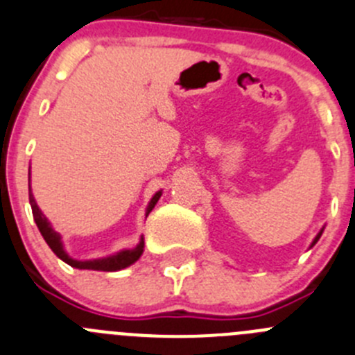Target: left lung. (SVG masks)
<instances>
[{
	"instance_id": "1",
	"label": "left lung",
	"mask_w": 355,
	"mask_h": 355,
	"mask_svg": "<svg viewBox=\"0 0 355 355\" xmlns=\"http://www.w3.org/2000/svg\"><path fill=\"white\" fill-rule=\"evenodd\" d=\"M322 230H324V228H322ZM322 230H320V232H319V234H317V237H315V239H313L312 245H315V244H317V241H319V239H320V235H322ZM312 245H310V248H312Z\"/></svg>"
}]
</instances>
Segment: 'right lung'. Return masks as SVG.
Instances as JSON below:
<instances>
[{
	"instance_id": "add662e5",
	"label": "right lung",
	"mask_w": 355,
	"mask_h": 355,
	"mask_svg": "<svg viewBox=\"0 0 355 355\" xmlns=\"http://www.w3.org/2000/svg\"><path fill=\"white\" fill-rule=\"evenodd\" d=\"M162 191H157L151 198V202L148 204L146 209V216L153 211V207L157 205L158 198H160ZM29 204H31L33 209V218H35L36 226H38L40 234L43 235L45 242L49 244V248L52 249L53 252L57 254V258L62 259L64 263L71 265L73 268H80V270H99V272H116V270L127 268L132 263H136L137 259L141 258L144 251V239L141 237V242L136 245L134 249H125V251L116 252L113 256H107V258H99V259H89V261H78V259H73L71 256H67V252L64 251L62 241H60V235L57 234L55 230L52 228V225L49 223V219L43 216V212L40 211L38 204L35 202V197L31 193V184H29Z\"/></svg>"
}]
</instances>
